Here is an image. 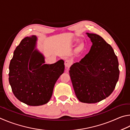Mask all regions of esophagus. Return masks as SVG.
Listing matches in <instances>:
<instances>
[{
  "mask_svg": "<svg viewBox=\"0 0 130 130\" xmlns=\"http://www.w3.org/2000/svg\"><path fill=\"white\" fill-rule=\"evenodd\" d=\"M72 63V61L71 60H70V59H66L64 61V65L66 68H69L71 66Z\"/></svg>",
  "mask_w": 130,
  "mask_h": 130,
  "instance_id": "obj_1",
  "label": "esophagus"
}]
</instances>
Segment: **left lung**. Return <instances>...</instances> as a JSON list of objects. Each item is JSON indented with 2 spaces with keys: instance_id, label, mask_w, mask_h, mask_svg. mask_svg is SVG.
Segmentation results:
<instances>
[{
  "instance_id": "obj_1",
  "label": "left lung",
  "mask_w": 130,
  "mask_h": 130,
  "mask_svg": "<svg viewBox=\"0 0 130 130\" xmlns=\"http://www.w3.org/2000/svg\"><path fill=\"white\" fill-rule=\"evenodd\" d=\"M92 45L88 54L70 67V75L79 101L95 103L114 90L119 79V63L113 50L101 36L87 33Z\"/></svg>"
}]
</instances>
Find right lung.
I'll return each instance as SVG.
<instances>
[{
    "label": "right lung",
    "mask_w": 130,
    "mask_h": 130,
    "mask_svg": "<svg viewBox=\"0 0 130 130\" xmlns=\"http://www.w3.org/2000/svg\"><path fill=\"white\" fill-rule=\"evenodd\" d=\"M36 37L24 38L13 52L9 66V83L15 97L27 105L41 106L51 99L55 84L63 73L60 60L44 64V58L36 47Z\"/></svg>",
    "instance_id": "obj_1"
}]
</instances>
